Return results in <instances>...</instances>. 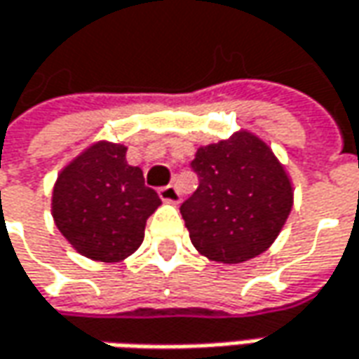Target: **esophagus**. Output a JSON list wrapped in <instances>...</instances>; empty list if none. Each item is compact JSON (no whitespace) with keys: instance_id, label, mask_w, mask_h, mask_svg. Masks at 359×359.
I'll return each mask as SVG.
<instances>
[{"instance_id":"1","label":"esophagus","mask_w":359,"mask_h":359,"mask_svg":"<svg viewBox=\"0 0 359 359\" xmlns=\"http://www.w3.org/2000/svg\"><path fill=\"white\" fill-rule=\"evenodd\" d=\"M161 201H165V203H177L180 201V191H177V187L175 186H165L161 187L158 191Z\"/></svg>"}]
</instances>
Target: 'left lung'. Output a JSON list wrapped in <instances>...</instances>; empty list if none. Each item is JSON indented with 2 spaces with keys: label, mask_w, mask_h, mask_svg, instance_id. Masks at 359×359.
<instances>
[{
  "label": "left lung",
  "mask_w": 359,
  "mask_h": 359,
  "mask_svg": "<svg viewBox=\"0 0 359 359\" xmlns=\"http://www.w3.org/2000/svg\"><path fill=\"white\" fill-rule=\"evenodd\" d=\"M194 172L200 186L180 212L194 248L212 262L241 264L264 254L294 205V187L280 159L248 130L200 145Z\"/></svg>",
  "instance_id": "1"
}]
</instances>
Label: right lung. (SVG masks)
Listing matches in <instances>:
<instances>
[{"label":"right lung","instance_id":"1","mask_svg":"<svg viewBox=\"0 0 359 359\" xmlns=\"http://www.w3.org/2000/svg\"><path fill=\"white\" fill-rule=\"evenodd\" d=\"M128 147L95 142L72 159L53 184L51 215L77 254L114 264L144 241L145 222L161 205L144 172L126 159Z\"/></svg>","mask_w":359,"mask_h":359}]
</instances>
